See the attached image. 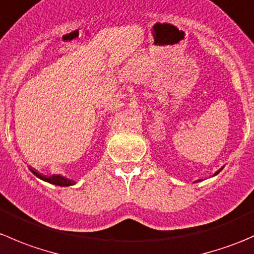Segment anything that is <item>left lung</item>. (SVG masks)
<instances>
[{"label":"left lung","mask_w":254,"mask_h":254,"mask_svg":"<svg viewBox=\"0 0 254 254\" xmlns=\"http://www.w3.org/2000/svg\"><path fill=\"white\" fill-rule=\"evenodd\" d=\"M220 171H221V170H220ZM220 171H217V172H216V175H217V173H219V172H220Z\"/></svg>","instance_id":"obj_1"}]
</instances>
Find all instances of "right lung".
<instances>
[{"label": "right lung", "instance_id": "1", "mask_svg": "<svg viewBox=\"0 0 254 254\" xmlns=\"http://www.w3.org/2000/svg\"><path fill=\"white\" fill-rule=\"evenodd\" d=\"M30 171H32L33 173H34L35 176L38 177V178L43 179V181L45 182H49V183H53V184H56V186H60V187H67V186H72V184H75V182L70 181V179L65 178V177L60 176V175H53V176H43L40 175V173H38L37 171L33 170V168H29Z\"/></svg>", "mask_w": 254, "mask_h": 254}]
</instances>
